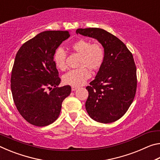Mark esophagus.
<instances>
[{"mask_svg": "<svg viewBox=\"0 0 160 160\" xmlns=\"http://www.w3.org/2000/svg\"><path fill=\"white\" fill-rule=\"evenodd\" d=\"M78 88V87H76V86H72V87H71V89H72V91L76 90Z\"/></svg>", "mask_w": 160, "mask_h": 160, "instance_id": "1", "label": "esophagus"}]
</instances>
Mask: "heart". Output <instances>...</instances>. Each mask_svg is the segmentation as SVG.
I'll return each instance as SVG.
<instances>
[{
  "label": "heart",
  "instance_id": "b5f03b06",
  "mask_svg": "<svg viewBox=\"0 0 160 160\" xmlns=\"http://www.w3.org/2000/svg\"><path fill=\"white\" fill-rule=\"evenodd\" d=\"M70 48L79 54L78 66L80 68L70 70L63 76V82L66 85L79 86L85 82L91 76L90 69L97 71L100 69L105 60L104 48L102 44L92 43L89 39H80L70 45ZM67 53L63 48H58L53 54V61L59 70L64 71L67 69Z\"/></svg>",
  "mask_w": 160,
  "mask_h": 160
}]
</instances>
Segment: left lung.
Wrapping results in <instances>:
<instances>
[{
    "instance_id": "left-lung-1",
    "label": "left lung",
    "mask_w": 160,
    "mask_h": 160,
    "mask_svg": "<svg viewBox=\"0 0 160 160\" xmlns=\"http://www.w3.org/2000/svg\"><path fill=\"white\" fill-rule=\"evenodd\" d=\"M76 33L97 39L106 53L95 79L86 87L89 93L85 102L87 112L97 122H114L126 113L136 92L133 56L123 42L104 29H78Z\"/></svg>"
}]
</instances>
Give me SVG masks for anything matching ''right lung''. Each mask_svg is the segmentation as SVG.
I'll list each match as a JSON object with an SVG mask.
<instances>
[{"label": "right lung", "mask_w": 160, "mask_h": 160, "mask_svg": "<svg viewBox=\"0 0 160 160\" xmlns=\"http://www.w3.org/2000/svg\"><path fill=\"white\" fill-rule=\"evenodd\" d=\"M70 36L68 31H45L26 42L16 54L10 78L13 101L32 125L46 126L60 114L71 88L61 83L53 54Z\"/></svg>", "instance_id": "1"}]
</instances>
